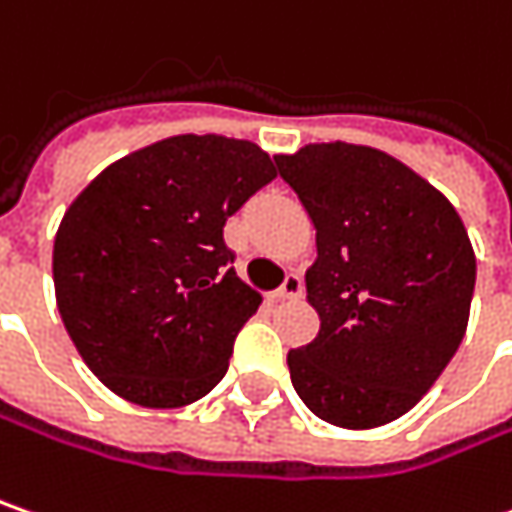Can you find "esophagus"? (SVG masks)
Wrapping results in <instances>:
<instances>
[{
    "label": "esophagus",
    "mask_w": 512,
    "mask_h": 512,
    "mask_svg": "<svg viewBox=\"0 0 512 512\" xmlns=\"http://www.w3.org/2000/svg\"><path fill=\"white\" fill-rule=\"evenodd\" d=\"M301 292H304V281L298 275H286V281L275 292V298H301Z\"/></svg>",
    "instance_id": "esophagus-1"
}]
</instances>
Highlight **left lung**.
I'll return each instance as SVG.
<instances>
[{
    "mask_svg": "<svg viewBox=\"0 0 512 512\" xmlns=\"http://www.w3.org/2000/svg\"><path fill=\"white\" fill-rule=\"evenodd\" d=\"M275 162L316 228L304 284L321 324L286 356L292 385L330 426H385L423 400L464 339L475 289L464 220L376 147L304 144Z\"/></svg>",
    "mask_w": 512,
    "mask_h": 512,
    "instance_id": "left-lung-1",
    "label": "left lung"
}]
</instances>
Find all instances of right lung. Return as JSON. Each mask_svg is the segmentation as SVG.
Returning <instances> with one entry per match:
<instances>
[{
  "mask_svg": "<svg viewBox=\"0 0 512 512\" xmlns=\"http://www.w3.org/2000/svg\"><path fill=\"white\" fill-rule=\"evenodd\" d=\"M275 176L255 141L185 133L112 162L72 199L54 237V298L112 394L179 408L226 376L260 295L228 266L223 226Z\"/></svg>",
  "mask_w": 512,
  "mask_h": 512,
  "instance_id": "add662e5",
  "label": "right lung"
}]
</instances>
